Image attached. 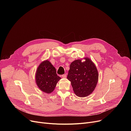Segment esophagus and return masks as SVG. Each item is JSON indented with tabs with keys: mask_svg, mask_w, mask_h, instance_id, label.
<instances>
[{
	"mask_svg": "<svg viewBox=\"0 0 131 131\" xmlns=\"http://www.w3.org/2000/svg\"><path fill=\"white\" fill-rule=\"evenodd\" d=\"M61 77L63 78H66V74L62 75H61Z\"/></svg>",
	"mask_w": 131,
	"mask_h": 131,
	"instance_id": "34e87169",
	"label": "esophagus"
}]
</instances>
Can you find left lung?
Returning a JSON list of instances; mask_svg holds the SVG:
<instances>
[{
    "mask_svg": "<svg viewBox=\"0 0 131 131\" xmlns=\"http://www.w3.org/2000/svg\"><path fill=\"white\" fill-rule=\"evenodd\" d=\"M67 78L71 81L75 94L85 97L94 90L98 80V72L93 62L86 58L84 62L80 59L72 62Z\"/></svg>",
    "mask_w": 131,
    "mask_h": 131,
    "instance_id": "left-lung-1",
    "label": "left lung"
}]
</instances>
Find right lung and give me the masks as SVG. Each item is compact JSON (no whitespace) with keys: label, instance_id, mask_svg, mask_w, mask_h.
Listing matches in <instances>:
<instances>
[{"label":"right lung","instance_id":"add662e5","mask_svg":"<svg viewBox=\"0 0 131 131\" xmlns=\"http://www.w3.org/2000/svg\"><path fill=\"white\" fill-rule=\"evenodd\" d=\"M36 75L38 86L47 93H50L53 91L58 81L61 79L57 75L55 68L48 60L40 64Z\"/></svg>","mask_w":131,"mask_h":131}]
</instances>
